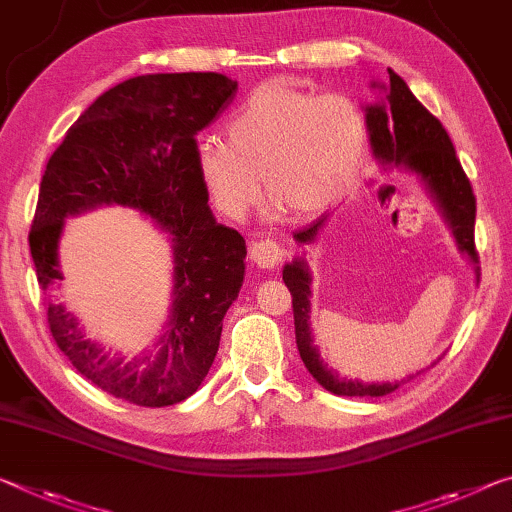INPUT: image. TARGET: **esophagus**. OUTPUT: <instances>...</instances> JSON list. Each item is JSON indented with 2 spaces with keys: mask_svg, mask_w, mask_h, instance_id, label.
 <instances>
[{
  "mask_svg": "<svg viewBox=\"0 0 512 512\" xmlns=\"http://www.w3.org/2000/svg\"><path fill=\"white\" fill-rule=\"evenodd\" d=\"M282 257H285V250H282L278 241L262 239L250 246V259H253L259 269H275L282 262Z\"/></svg>",
  "mask_w": 512,
  "mask_h": 512,
  "instance_id": "obj_1",
  "label": "esophagus"
}]
</instances>
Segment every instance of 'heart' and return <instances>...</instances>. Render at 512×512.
Masks as SVG:
<instances>
[{"instance_id":"heart-1","label":"heart","mask_w":512,"mask_h":512,"mask_svg":"<svg viewBox=\"0 0 512 512\" xmlns=\"http://www.w3.org/2000/svg\"><path fill=\"white\" fill-rule=\"evenodd\" d=\"M364 145L367 123L358 104L269 84L232 113L225 143L205 139L196 145L193 166L209 200L227 218L246 216L259 184L273 214L312 218L353 184Z\"/></svg>"}]
</instances>
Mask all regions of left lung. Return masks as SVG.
Here are the masks:
<instances>
[{
  "instance_id": "8db88e82",
  "label": "left lung",
  "mask_w": 512,
  "mask_h": 512,
  "mask_svg": "<svg viewBox=\"0 0 512 512\" xmlns=\"http://www.w3.org/2000/svg\"><path fill=\"white\" fill-rule=\"evenodd\" d=\"M387 72V86L371 81V88L383 91L380 100L364 107V120H367L373 157H376L383 170L401 168L405 173L417 177L419 184L426 189L428 198L433 200L437 212L444 218L446 227L451 230L460 253L472 264H478L474 246L476 198L472 184H469L465 170H462L456 157V150H453L449 134H446L440 120L412 95L408 84L394 70ZM326 221L328 216H321L319 221L294 232L298 246L314 243ZM282 280H285L287 289L291 291L300 360L305 362L307 371L312 373L316 383L337 396H385L399 389L403 380L401 383L399 380H394V383H364V380L358 378H342L335 369H330L321 360V353L314 346L310 328L312 273L305 257H294L291 262H287L285 269H282Z\"/></svg>"
}]
</instances>
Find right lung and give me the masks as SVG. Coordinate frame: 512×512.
<instances>
[{
    "label": "right lung",
    "instance_id": "right-lung-1",
    "mask_svg": "<svg viewBox=\"0 0 512 512\" xmlns=\"http://www.w3.org/2000/svg\"><path fill=\"white\" fill-rule=\"evenodd\" d=\"M234 93L237 81L218 72L132 77L97 97L47 161L29 232L47 323L72 367L116 399L145 408L175 405L196 392L214 364L223 316L246 275V241L216 223L193 150L196 134ZM111 204L150 217L174 248L169 321L153 348L134 361L109 356L51 300L62 279L58 241L65 221Z\"/></svg>",
    "mask_w": 512,
    "mask_h": 512
}]
</instances>
